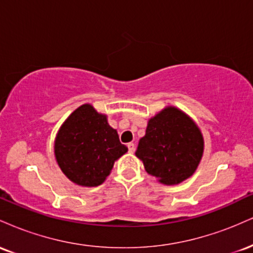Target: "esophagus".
I'll use <instances>...</instances> for the list:
<instances>
[{
    "instance_id": "obj_1",
    "label": "esophagus",
    "mask_w": 253,
    "mask_h": 253,
    "mask_svg": "<svg viewBox=\"0 0 253 253\" xmlns=\"http://www.w3.org/2000/svg\"><path fill=\"white\" fill-rule=\"evenodd\" d=\"M127 147H128V151L130 153H133L135 151V145L133 143H128L127 144Z\"/></svg>"
}]
</instances>
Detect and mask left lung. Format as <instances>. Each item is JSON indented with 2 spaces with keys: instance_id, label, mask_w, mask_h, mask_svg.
<instances>
[{
  "instance_id": "left-lung-1",
  "label": "left lung",
  "mask_w": 253,
  "mask_h": 253,
  "mask_svg": "<svg viewBox=\"0 0 253 253\" xmlns=\"http://www.w3.org/2000/svg\"><path fill=\"white\" fill-rule=\"evenodd\" d=\"M203 136L197 125L176 107H167L147 123L135 156L145 170L167 185L189 178L203 155Z\"/></svg>"
}]
</instances>
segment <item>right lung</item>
Returning a JSON list of instances; mask_svg holds the SVG:
<instances>
[{
  "instance_id": "obj_1",
  "label": "right lung",
  "mask_w": 253,
  "mask_h": 253,
  "mask_svg": "<svg viewBox=\"0 0 253 253\" xmlns=\"http://www.w3.org/2000/svg\"><path fill=\"white\" fill-rule=\"evenodd\" d=\"M128 151L120 143L107 115L85 103L71 113L58 130L54 156L63 173L82 187L106 181L117 159Z\"/></svg>"
}]
</instances>
